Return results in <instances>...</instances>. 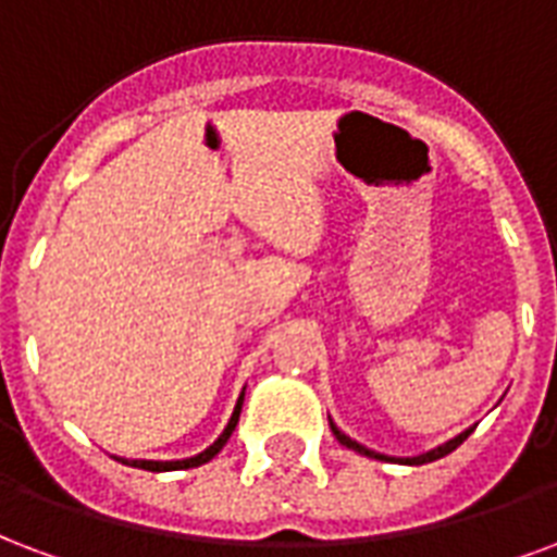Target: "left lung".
<instances>
[{
	"instance_id": "left-lung-1",
	"label": "left lung",
	"mask_w": 557,
	"mask_h": 557,
	"mask_svg": "<svg viewBox=\"0 0 557 557\" xmlns=\"http://www.w3.org/2000/svg\"><path fill=\"white\" fill-rule=\"evenodd\" d=\"M331 431L333 436L339 440L342 446L345 448H351V451H357V455H366V457H374V460H395V463H405V467H422V463H431V460H440V457H446L451 455L463 440H467L472 431H475V425L467 428V431H460L457 436H451V440H446L443 446H436L431 448V451H422V455H413V457H389V455H381V451H372V448H366L362 443H357V440H351V436L345 434V431H339V428L333 425V419H331Z\"/></svg>"
}]
</instances>
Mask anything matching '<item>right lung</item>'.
<instances>
[{"label": "right lung", "mask_w": 557, "mask_h": 557, "mask_svg": "<svg viewBox=\"0 0 557 557\" xmlns=\"http://www.w3.org/2000/svg\"><path fill=\"white\" fill-rule=\"evenodd\" d=\"M242 405H245V389H242V395H238L236 407H233V416H230V422H226V428L221 431V436H218L212 446H206L203 451H197L195 457H183V460H141V457H117V455H111V457H114V460H121V463H126V467L147 469V472H176V469L203 467V463H209V460H212V457L226 446V440L233 436V431H236L238 425V416H242Z\"/></svg>", "instance_id": "right-lung-1"}]
</instances>
